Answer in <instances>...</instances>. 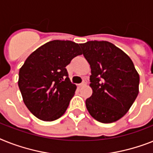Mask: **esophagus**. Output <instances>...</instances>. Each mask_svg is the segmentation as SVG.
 I'll use <instances>...</instances> for the list:
<instances>
[{"label": "esophagus", "mask_w": 153, "mask_h": 153, "mask_svg": "<svg viewBox=\"0 0 153 153\" xmlns=\"http://www.w3.org/2000/svg\"><path fill=\"white\" fill-rule=\"evenodd\" d=\"M86 84H87V79H83V82H82L81 84H79V87H83V86H85Z\"/></svg>", "instance_id": "esophagus-1"}]
</instances>
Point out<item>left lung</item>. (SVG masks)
Wrapping results in <instances>:
<instances>
[{
    "instance_id": "1",
    "label": "left lung",
    "mask_w": 153,
    "mask_h": 153,
    "mask_svg": "<svg viewBox=\"0 0 153 153\" xmlns=\"http://www.w3.org/2000/svg\"><path fill=\"white\" fill-rule=\"evenodd\" d=\"M90 64L93 93L86 107L93 118L110 123L123 117L138 94L139 75L130 57L108 41L80 44Z\"/></svg>"
}]
</instances>
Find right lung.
<instances>
[{"mask_svg": "<svg viewBox=\"0 0 153 153\" xmlns=\"http://www.w3.org/2000/svg\"><path fill=\"white\" fill-rule=\"evenodd\" d=\"M78 44L51 40L26 59L19 74V88L29 110L38 119L53 121L67 109L76 89L65 66L81 55Z\"/></svg>", "mask_w": 153, "mask_h": 153, "instance_id": "right-lung-1", "label": "right lung"}]
</instances>
